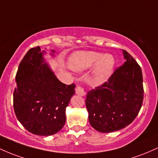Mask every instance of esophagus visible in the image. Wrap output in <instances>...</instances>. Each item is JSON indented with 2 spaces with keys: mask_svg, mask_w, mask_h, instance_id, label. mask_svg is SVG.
I'll return each mask as SVG.
<instances>
[{
  "mask_svg": "<svg viewBox=\"0 0 158 158\" xmlns=\"http://www.w3.org/2000/svg\"><path fill=\"white\" fill-rule=\"evenodd\" d=\"M75 93L77 94V95H81V96H84L85 94H86V93H85L84 88H82L81 86H77L75 89Z\"/></svg>",
  "mask_w": 158,
  "mask_h": 158,
  "instance_id": "1",
  "label": "esophagus"
}]
</instances>
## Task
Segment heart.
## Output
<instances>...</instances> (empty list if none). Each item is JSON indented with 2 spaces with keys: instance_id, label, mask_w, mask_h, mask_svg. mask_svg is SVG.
<instances>
[{
  "instance_id": "heart-1",
  "label": "heart",
  "mask_w": 158,
  "mask_h": 158,
  "mask_svg": "<svg viewBox=\"0 0 158 158\" xmlns=\"http://www.w3.org/2000/svg\"><path fill=\"white\" fill-rule=\"evenodd\" d=\"M72 70L84 72L93 68L91 81L95 84H102L112 74L116 65V59L110 54L93 51H80L72 54L69 60Z\"/></svg>"
}]
</instances>
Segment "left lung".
Segmentation results:
<instances>
[{"label": "left lung", "instance_id": "8db88e82", "mask_svg": "<svg viewBox=\"0 0 158 158\" xmlns=\"http://www.w3.org/2000/svg\"><path fill=\"white\" fill-rule=\"evenodd\" d=\"M125 63L107 82L87 93L86 106L90 125L99 132L121 130L136 117L143 101L140 66L126 51Z\"/></svg>", "mask_w": 158, "mask_h": 158}]
</instances>
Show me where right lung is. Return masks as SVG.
I'll list each match as a JSON object with an SVG mask.
<instances>
[{"mask_svg":"<svg viewBox=\"0 0 158 158\" xmlns=\"http://www.w3.org/2000/svg\"><path fill=\"white\" fill-rule=\"evenodd\" d=\"M56 51L49 54L54 57ZM45 50L40 46L30 49L24 56L15 76L13 93L15 116L29 132L51 136L65 123V108L75 93L74 84L60 82L46 62Z\"/></svg>","mask_w":158,"mask_h":158,"instance_id":"right-lung-1","label":"right lung"}]
</instances>
